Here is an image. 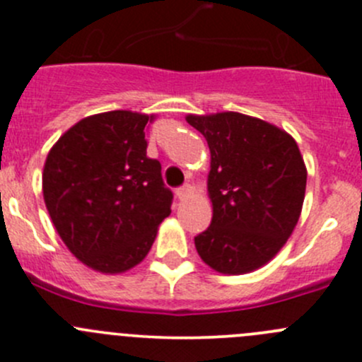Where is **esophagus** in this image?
<instances>
[{
  "label": "esophagus",
  "instance_id": "34e87169",
  "mask_svg": "<svg viewBox=\"0 0 362 362\" xmlns=\"http://www.w3.org/2000/svg\"><path fill=\"white\" fill-rule=\"evenodd\" d=\"M192 194H194V189H192V185L185 184L184 187H180L177 191V197L180 198V200H187V198H191Z\"/></svg>",
  "mask_w": 362,
  "mask_h": 362
}]
</instances>
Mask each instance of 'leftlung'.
I'll return each mask as SVG.
<instances>
[{"instance_id": "8db88e82", "label": "left lung", "mask_w": 362, "mask_h": 362, "mask_svg": "<svg viewBox=\"0 0 362 362\" xmlns=\"http://www.w3.org/2000/svg\"><path fill=\"white\" fill-rule=\"evenodd\" d=\"M207 139L211 227L194 238L214 272L245 275L268 264L295 230L305 198L307 168L286 130L241 112L187 114Z\"/></svg>"}]
</instances>
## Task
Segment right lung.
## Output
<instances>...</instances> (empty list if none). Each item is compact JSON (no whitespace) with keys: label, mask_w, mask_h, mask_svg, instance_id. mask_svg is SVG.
I'll return each instance as SVG.
<instances>
[{"label":"right lung","mask_w":362,"mask_h":362,"mask_svg":"<svg viewBox=\"0 0 362 362\" xmlns=\"http://www.w3.org/2000/svg\"><path fill=\"white\" fill-rule=\"evenodd\" d=\"M155 117L132 110L83 117L44 162L42 197L53 227L94 272L117 275L139 264L171 212L160 162L146 157Z\"/></svg>","instance_id":"obj_1"}]
</instances>
